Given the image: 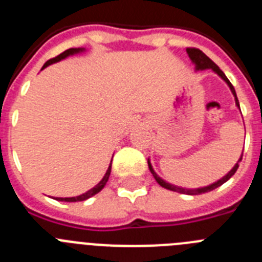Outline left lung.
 <instances>
[{"instance_id":"8db88e82","label":"left lung","mask_w":262,"mask_h":262,"mask_svg":"<svg viewBox=\"0 0 262 262\" xmlns=\"http://www.w3.org/2000/svg\"><path fill=\"white\" fill-rule=\"evenodd\" d=\"M186 52L189 53V57H190V59H191V61H193L194 64H195V68L196 69H207V68L212 69V71H214L215 73H217V75L221 76V77L223 78L224 81H226L227 84H228V86H230L231 92H232L233 96H235L236 105H237V107L240 108L239 99H237V97H236L235 88L232 86V84H231V82H230V80H228V78L226 77V75H224L223 72H222V69L219 68V67H217L216 64H215V62L212 61V60L210 59L209 56H206V55L202 52V51L198 50V48L187 47L186 48ZM242 159H243V155H242V157H240L239 161H237V164H236V165L232 168V170H231V172L228 173V174H227V176H224V177L222 178V180H219V181L215 182V184L210 185V186L202 187V189H193V190H190V189H182V187H178V186H174V185L168 184V182H165V181H164V180H161V178H160L159 176H157L156 173H155V170H154V169H152V165H151V163H149V161H148V166H149V170H151V173H152V174H154L155 180H156V181L159 182L160 186L165 187V189H168V190L177 191V193L190 194V195H196V194H203V193H207V191L214 190V189H216L217 186H221V185H223L224 182L228 181V180H230V178L232 177L233 174H235L236 170H237V168H239V163H240V161H242Z\"/></svg>"}]
</instances>
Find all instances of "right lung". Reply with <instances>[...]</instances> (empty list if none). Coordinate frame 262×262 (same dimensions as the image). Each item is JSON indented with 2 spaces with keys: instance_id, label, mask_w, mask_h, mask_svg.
Listing matches in <instances>:
<instances>
[{
  "instance_id": "1",
  "label": "right lung",
  "mask_w": 262,
  "mask_h": 262,
  "mask_svg": "<svg viewBox=\"0 0 262 262\" xmlns=\"http://www.w3.org/2000/svg\"><path fill=\"white\" fill-rule=\"evenodd\" d=\"M78 51H81L80 48H69V50L64 51V52H62V53H60V55H57L56 57H53V59L48 60V61L46 62V64H45V66H43V68H41V69H45L46 67L51 66L52 62L60 61V60L64 59V57L69 56V55H73V53L78 52ZM110 172H111V163H110V166H108V169H107V172H106L105 177H103L102 180L99 181V184L96 185V186H94L93 189H90L89 191H86V193H84V194H81V195H78V196H72V198H56V200H57V201H64V202H80V201L88 200V198H90V196H93L94 194L99 193V191L102 190L103 186H105L106 182H107L108 176H110Z\"/></svg>"
}]
</instances>
